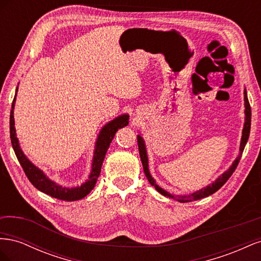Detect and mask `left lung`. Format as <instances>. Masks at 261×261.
<instances>
[{"mask_svg": "<svg viewBox=\"0 0 261 261\" xmlns=\"http://www.w3.org/2000/svg\"><path fill=\"white\" fill-rule=\"evenodd\" d=\"M244 106H245V123H244V127H243V133H242V140H241V146H240V153L238 155V158L234 160V162L232 163V165L228 168L222 175H220L213 183L209 184L208 186L203 187L199 191H197L191 195H183V196H175L172 195L169 192L165 191L162 187H160L155 183L154 178L150 174L149 171V163H148V155H147V148H146V144L144 138L141 137V135H137V143H138V149H139V155H140V160L141 163H143L144 167V172L145 174L149 180V183L151 184L152 186H154V188L159 192L161 195L168 197V198L177 200L179 202H187V201H194V200H198L201 198H204V197H208L210 195H212L213 193H216L217 191L222 187L225 181L231 177V175L233 174V172L235 171L236 167L241 160L242 153L244 151V148L246 146V143L249 137V133H250V122H251V110H250V106L248 102V98H247V91L246 89H244Z\"/></svg>", "mask_w": 261, "mask_h": 261, "instance_id": "left-lung-1", "label": "left lung"}]
</instances>
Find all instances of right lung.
Segmentation results:
<instances>
[{
  "mask_svg": "<svg viewBox=\"0 0 261 261\" xmlns=\"http://www.w3.org/2000/svg\"><path fill=\"white\" fill-rule=\"evenodd\" d=\"M17 91H18V86L16 88V92H15V97L12 103V110H11V115H10L11 141H12V146L15 151V154H16L21 168L23 172H25V174L27 175L28 179L30 180V183L33 184L38 191H40L51 197H54V198L66 200V201H75V200L83 199L84 197H86L92 191L94 185H96L97 179L101 172L102 162L105 160V156L109 149V146L113 140L116 132L120 128L125 127V126L128 125L129 115L122 114L120 116L115 117L114 120L107 123L99 132L96 144H94L91 171L88 176V179H87L81 186L70 187V188L63 187L58 183H55L54 180L50 179L44 174V172L42 170L36 167V165L26 156V154L23 153V151L20 148L18 138L16 136V129H15V120H14V108H15V102H16Z\"/></svg>",
  "mask_w": 261,
  "mask_h": 261,
  "instance_id": "add662e5",
  "label": "right lung"
}]
</instances>
